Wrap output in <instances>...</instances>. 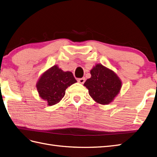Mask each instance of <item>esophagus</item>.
<instances>
[{
  "instance_id": "1",
  "label": "esophagus",
  "mask_w": 157,
  "mask_h": 157,
  "mask_svg": "<svg viewBox=\"0 0 157 157\" xmlns=\"http://www.w3.org/2000/svg\"><path fill=\"white\" fill-rule=\"evenodd\" d=\"M86 81V78H78V82H79L80 83H83Z\"/></svg>"
}]
</instances>
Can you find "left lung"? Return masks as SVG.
I'll list each match as a JSON object with an SVG mask.
<instances>
[{
  "label": "left lung",
  "mask_w": 157,
  "mask_h": 157,
  "mask_svg": "<svg viewBox=\"0 0 157 157\" xmlns=\"http://www.w3.org/2000/svg\"><path fill=\"white\" fill-rule=\"evenodd\" d=\"M90 74L91 78L84 83L90 96L99 104H110L121 88L120 79L114 71L101 64H97Z\"/></svg>",
  "instance_id": "obj_1"
}]
</instances>
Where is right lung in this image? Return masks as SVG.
I'll list each match as a JSON object with an SVG mask.
<instances>
[{
	"mask_svg": "<svg viewBox=\"0 0 157 157\" xmlns=\"http://www.w3.org/2000/svg\"><path fill=\"white\" fill-rule=\"evenodd\" d=\"M76 82L71 71L65 72L54 65L41 75L37 88L41 98L46 100L48 105H52L59 102L67 87Z\"/></svg>",
	"mask_w": 157,
	"mask_h": 157,
	"instance_id": "add662e5",
	"label": "right lung"
}]
</instances>
